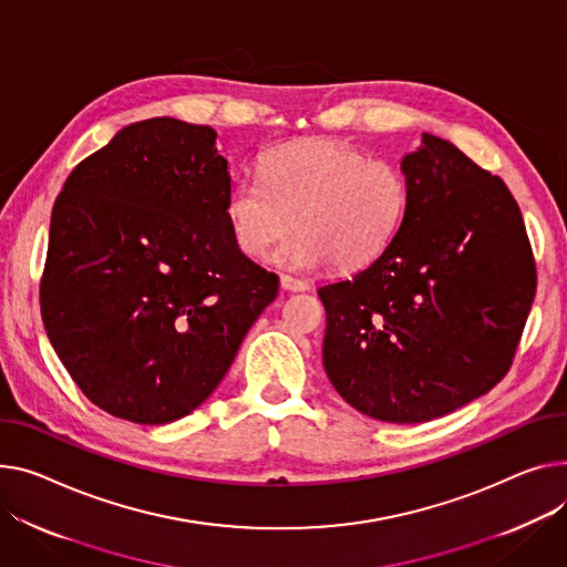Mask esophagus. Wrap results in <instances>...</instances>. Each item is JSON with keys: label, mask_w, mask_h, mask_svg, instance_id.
Masks as SVG:
<instances>
[{"label": "esophagus", "mask_w": 567, "mask_h": 567, "mask_svg": "<svg viewBox=\"0 0 567 567\" xmlns=\"http://www.w3.org/2000/svg\"><path fill=\"white\" fill-rule=\"evenodd\" d=\"M280 287L285 291H306L310 285L306 280L293 278V276H280Z\"/></svg>", "instance_id": "34e87169"}]
</instances>
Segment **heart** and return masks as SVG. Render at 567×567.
I'll use <instances>...</instances> for the list:
<instances>
[{"label": "heart", "instance_id": "1", "mask_svg": "<svg viewBox=\"0 0 567 567\" xmlns=\"http://www.w3.org/2000/svg\"><path fill=\"white\" fill-rule=\"evenodd\" d=\"M408 207L403 173L339 138H306L274 147L259 179L241 177L225 198L237 248L261 259L296 228L276 259L293 269L367 267L390 246Z\"/></svg>", "mask_w": 567, "mask_h": 567}]
</instances>
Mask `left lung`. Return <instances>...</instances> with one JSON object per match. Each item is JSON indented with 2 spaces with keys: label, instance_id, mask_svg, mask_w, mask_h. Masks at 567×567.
I'll return each mask as SVG.
<instances>
[{
  "label": "left lung",
  "instance_id": "1",
  "mask_svg": "<svg viewBox=\"0 0 567 567\" xmlns=\"http://www.w3.org/2000/svg\"><path fill=\"white\" fill-rule=\"evenodd\" d=\"M408 207L390 246L319 289L323 367L367 417L422 424L493 390L536 296V264L508 186L440 136L401 159Z\"/></svg>",
  "mask_w": 567,
  "mask_h": 567
}]
</instances>
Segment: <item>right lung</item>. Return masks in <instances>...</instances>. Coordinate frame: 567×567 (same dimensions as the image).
<instances>
[{
    "label": "right lung",
    "mask_w": 567,
    "mask_h": 567,
    "mask_svg": "<svg viewBox=\"0 0 567 567\" xmlns=\"http://www.w3.org/2000/svg\"><path fill=\"white\" fill-rule=\"evenodd\" d=\"M230 188L216 132L168 116L123 127L65 179L41 312L72 381L113 417L194 412L278 296L230 235Z\"/></svg>",
    "instance_id": "obj_1"
}]
</instances>
